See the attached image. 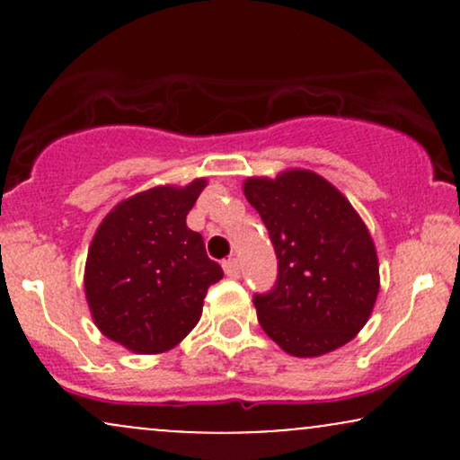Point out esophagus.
<instances>
[{
    "mask_svg": "<svg viewBox=\"0 0 460 460\" xmlns=\"http://www.w3.org/2000/svg\"><path fill=\"white\" fill-rule=\"evenodd\" d=\"M223 268H225V274L231 279H237L240 277V263H237L235 257H226L223 261Z\"/></svg>",
    "mask_w": 460,
    "mask_h": 460,
    "instance_id": "34e87169",
    "label": "esophagus"
}]
</instances>
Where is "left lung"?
Wrapping results in <instances>:
<instances>
[{
  "instance_id": "1",
  "label": "left lung",
  "mask_w": 460,
  "mask_h": 460,
  "mask_svg": "<svg viewBox=\"0 0 460 460\" xmlns=\"http://www.w3.org/2000/svg\"><path fill=\"white\" fill-rule=\"evenodd\" d=\"M277 252V281L257 318L294 357H320L363 329L378 294L376 248L344 194L311 171L244 183Z\"/></svg>"
}]
</instances>
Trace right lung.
<instances>
[{
    "mask_svg": "<svg viewBox=\"0 0 460 460\" xmlns=\"http://www.w3.org/2000/svg\"><path fill=\"white\" fill-rule=\"evenodd\" d=\"M203 188L205 179L151 188L116 205L99 225L84 288L94 324L116 344L155 355L197 326L209 285L223 279L203 235L186 225Z\"/></svg>",
    "mask_w": 460,
    "mask_h": 460,
    "instance_id": "obj_1",
    "label": "right lung"
}]
</instances>
